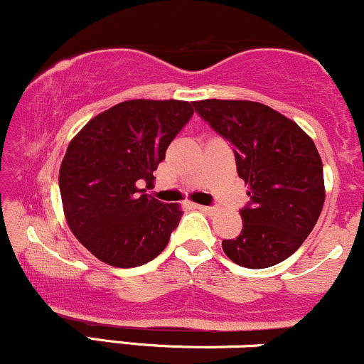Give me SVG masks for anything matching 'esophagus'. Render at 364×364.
<instances>
[{"label": "esophagus", "instance_id": "obj_1", "mask_svg": "<svg viewBox=\"0 0 364 364\" xmlns=\"http://www.w3.org/2000/svg\"><path fill=\"white\" fill-rule=\"evenodd\" d=\"M195 207L198 208V210L205 212V214H214V212H215L214 207H207V205H195Z\"/></svg>", "mask_w": 364, "mask_h": 364}]
</instances>
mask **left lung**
Returning a JSON list of instances; mask_svg holds the SVG:
<instances>
[{
  "label": "left lung",
  "mask_w": 364,
  "mask_h": 364,
  "mask_svg": "<svg viewBox=\"0 0 364 364\" xmlns=\"http://www.w3.org/2000/svg\"><path fill=\"white\" fill-rule=\"evenodd\" d=\"M195 111L235 149L248 185L243 229L223 250L237 265L267 269L291 257L315 228L325 202L323 166L315 141L265 104L205 99Z\"/></svg>",
  "instance_id": "1"
}]
</instances>
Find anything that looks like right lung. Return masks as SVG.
I'll use <instances>...</instances> for the list:
<instances>
[{
	"label": "right lung",
	"instance_id": "1",
	"mask_svg": "<svg viewBox=\"0 0 364 364\" xmlns=\"http://www.w3.org/2000/svg\"><path fill=\"white\" fill-rule=\"evenodd\" d=\"M193 114L191 102L132 99L109 107L70 141L60 168L66 223L95 258L144 265L169 243L183 210L145 193L166 149Z\"/></svg>",
	"mask_w": 364,
	"mask_h": 364
}]
</instances>
